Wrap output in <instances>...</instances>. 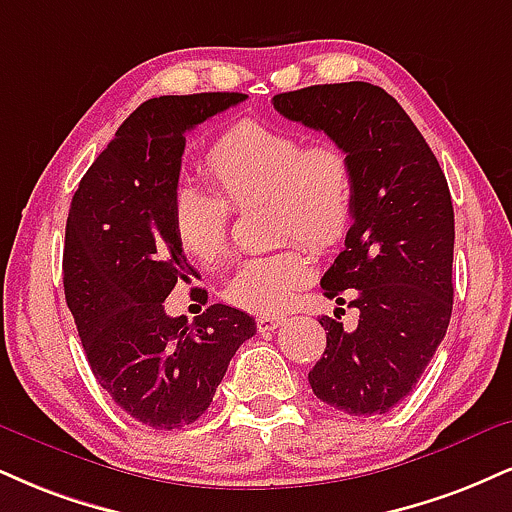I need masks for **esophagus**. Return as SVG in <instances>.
<instances>
[{"mask_svg":"<svg viewBox=\"0 0 512 512\" xmlns=\"http://www.w3.org/2000/svg\"><path fill=\"white\" fill-rule=\"evenodd\" d=\"M279 324H283V317H274V315L257 317V329L260 331H274Z\"/></svg>","mask_w":512,"mask_h":512,"instance_id":"1","label":"esophagus"}]
</instances>
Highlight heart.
I'll return each mask as SVG.
<instances>
[{
	"label": "heart",
	"mask_w": 512,
	"mask_h": 512,
	"mask_svg": "<svg viewBox=\"0 0 512 512\" xmlns=\"http://www.w3.org/2000/svg\"><path fill=\"white\" fill-rule=\"evenodd\" d=\"M205 171L217 195L181 186L171 221L181 250L202 267H214L229 245L231 209L267 202L274 238L303 240L329 252L348 236L355 214L353 162L334 143L307 145L298 133L243 121L214 140ZM312 276V257L300 243L272 255L250 257L236 269L224 298L240 310L272 315L291 303Z\"/></svg>",
	"instance_id": "b5f03b06"
}]
</instances>
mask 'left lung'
Instances as JSON below:
<instances>
[{
	"label": "left lung",
	"mask_w": 512,
	"mask_h": 512,
	"mask_svg": "<svg viewBox=\"0 0 512 512\" xmlns=\"http://www.w3.org/2000/svg\"><path fill=\"white\" fill-rule=\"evenodd\" d=\"M286 119L324 131L350 157L355 214L322 276L326 298L360 310L353 331L322 317L312 391L348 415H384L415 389L453 310V202L434 152L405 109L372 83L274 95ZM341 310V307H336Z\"/></svg>",
	"instance_id": "obj_1"
}]
</instances>
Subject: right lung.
Here are the masks:
<instances>
[{
    "label": "right lung",
    "instance_id": "obj_1",
    "mask_svg": "<svg viewBox=\"0 0 512 512\" xmlns=\"http://www.w3.org/2000/svg\"><path fill=\"white\" fill-rule=\"evenodd\" d=\"M245 97L200 92L143 102L71 200L66 305L95 379L121 410L152 429L193 424L240 343L257 331L250 315L221 303L193 324L164 310L176 281L195 276L171 221L186 133Z\"/></svg>",
    "mask_w": 512,
    "mask_h": 512
}]
</instances>
